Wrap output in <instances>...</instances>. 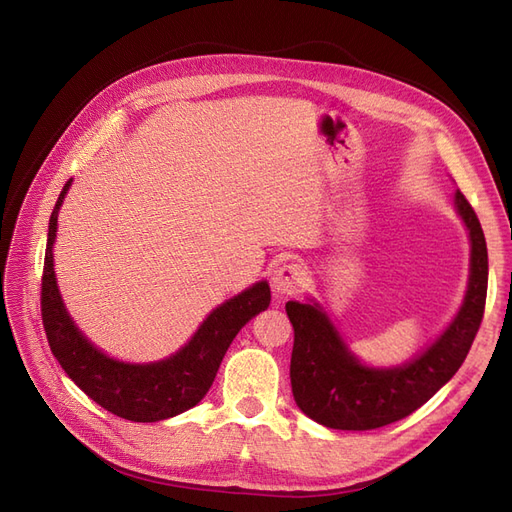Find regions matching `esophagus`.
<instances>
[{
	"label": "esophagus",
	"instance_id": "esophagus-1",
	"mask_svg": "<svg viewBox=\"0 0 512 512\" xmlns=\"http://www.w3.org/2000/svg\"><path fill=\"white\" fill-rule=\"evenodd\" d=\"M307 282V271L299 262H284L273 271L271 284L277 294H297Z\"/></svg>",
	"mask_w": 512,
	"mask_h": 512
}]
</instances>
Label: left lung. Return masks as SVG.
Returning a JSON list of instances; mask_svg holds the SVG:
<instances>
[{
	"mask_svg": "<svg viewBox=\"0 0 512 512\" xmlns=\"http://www.w3.org/2000/svg\"><path fill=\"white\" fill-rule=\"evenodd\" d=\"M455 205L472 241L466 301L438 342L412 363L397 369L363 367L318 305L286 303L294 329L292 395L316 423L331 429L365 431L401 421L436 395L466 361L485 314L489 262L483 228L459 190Z\"/></svg>",
	"mask_w": 512,
	"mask_h": 512,
	"instance_id": "obj_1",
	"label": "left lung"
}]
</instances>
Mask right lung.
Returning <instances> with one entry per match:
<instances>
[{
    "mask_svg": "<svg viewBox=\"0 0 512 512\" xmlns=\"http://www.w3.org/2000/svg\"><path fill=\"white\" fill-rule=\"evenodd\" d=\"M70 183L72 179L66 181L51 213L40 286V312L51 352L85 395L126 421L156 423L190 410L211 389L224 354L243 324L269 307V284L258 282L213 309L192 342L166 361L128 365L111 359L74 327L55 284L51 247L57 232V211Z\"/></svg>",
    "mask_w": 512,
    "mask_h": 512,
    "instance_id": "1",
    "label": "right lung"
}]
</instances>
